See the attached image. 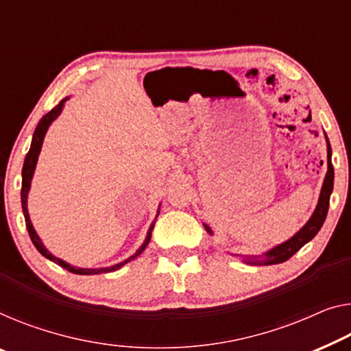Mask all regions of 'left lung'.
Masks as SVG:
<instances>
[{"mask_svg":"<svg viewBox=\"0 0 351 351\" xmlns=\"http://www.w3.org/2000/svg\"><path fill=\"white\" fill-rule=\"evenodd\" d=\"M326 137V134H325ZM326 149H328V171L325 176V181H323L322 186V192L320 197H318V203L315 211L312 213V216L309 221L306 222V226L302 227L300 232H296L290 239H287L285 243L274 245L273 249L266 250L261 255H255V257H247V255H239L243 257V261L247 265H277V263H284V261L293 257L298 250H300L302 245L307 244L312 238H315V234L320 232V228L325 222L326 214H328V208H329V197L332 193V187H334V169H332V162H331V145H329V140L326 137ZM206 228V232L209 234H213V230L209 228L206 223H203Z\"/></svg>","mask_w":351,"mask_h":351,"instance_id":"1","label":"left lung"}]
</instances>
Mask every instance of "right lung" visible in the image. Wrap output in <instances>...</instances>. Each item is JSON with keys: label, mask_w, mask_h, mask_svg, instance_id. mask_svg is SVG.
Listing matches in <instances>:
<instances>
[{"label": "right lung", "mask_w": 351, "mask_h": 351, "mask_svg": "<svg viewBox=\"0 0 351 351\" xmlns=\"http://www.w3.org/2000/svg\"><path fill=\"white\" fill-rule=\"evenodd\" d=\"M67 99H69V97L62 99V101L58 104V106H56L53 110H50L49 113L42 117V119H40L39 124H38V128H36V130H34L33 140H31V148L28 151V154H26L25 162H23V169H22V209H23V216H25V222H26V230H28L29 238H31V241H33L34 247L38 249L39 252L44 255L45 258H49L50 261H53V263L61 266V268L67 269V271H69V273L80 274V276L112 273V271H117V269L121 268V266H124L125 263H129V261H132L134 258H137L138 255L143 252V250L146 249V245H148L149 241H151V232H153L156 221L151 223L148 233H146L145 241L137 249V252H135L134 255H130V257L125 258L124 261H121V263H117V265H113V266H107V268H78V266H74V265L67 263V261H64V260L55 257V255L51 254L50 250L45 247L44 243L40 241L39 234L36 233V230H34L33 223H31V219H29V213H28V192H29V187H31V180H33V175H34V170H36V164H38V159H39V154H40L42 143H44V137H45L47 130H49V128H50V124L53 123L55 119L61 114L62 107H64V102L67 101ZM158 216H159V211H158V214H156V219H158Z\"/></svg>", "instance_id": "1"}]
</instances>
